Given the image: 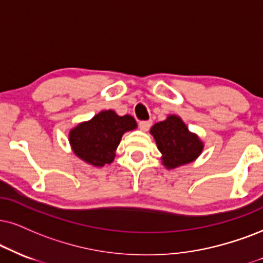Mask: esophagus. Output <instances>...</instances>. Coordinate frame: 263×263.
<instances>
[{"instance_id": "34e87169", "label": "esophagus", "mask_w": 263, "mask_h": 263, "mask_svg": "<svg viewBox=\"0 0 263 263\" xmlns=\"http://www.w3.org/2000/svg\"><path fill=\"white\" fill-rule=\"evenodd\" d=\"M152 124L151 121H141L139 123V126H140V129L142 132H147L148 129H150V126Z\"/></svg>"}]
</instances>
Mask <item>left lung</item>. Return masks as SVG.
Segmentation results:
<instances>
[{"mask_svg": "<svg viewBox=\"0 0 263 263\" xmlns=\"http://www.w3.org/2000/svg\"><path fill=\"white\" fill-rule=\"evenodd\" d=\"M150 133L162 154V163L173 170L195 161L203 150V142L190 133L185 123L178 116L171 115L166 121L156 123Z\"/></svg>", "mask_w": 263, "mask_h": 263, "instance_id": "obj_1", "label": "left lung"}]
</instances>
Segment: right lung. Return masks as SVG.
<instances>
[{"instance_id":"right-lung-1","label":"right lung","mask_w":263,"mask_h":263,"mask_svg":"<svg viewBox=\"0 0 263 263\" xmlns=\"http://www.w3.org/2000/svg\"><path fill=\"white\" fill-rule=\"evenodd\" d=\"M135 128L137 122L132 116H118L112 109L102 111L69 132L70 146L84 162L103 167L115 160L123 134Z\"/></svg>"}]
</instances>
